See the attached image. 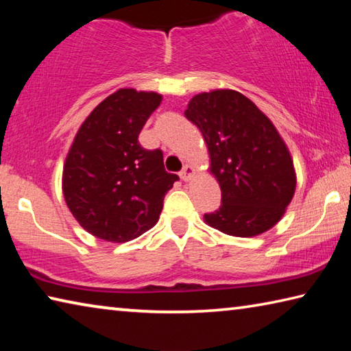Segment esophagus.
Here are the masks:
<instances>
[{
  "label": "esophagus",
  "mask_w": 351,
  "mask_h": 351,
  "mask_svg": "<svg viewBox=\"0 0 351 351\" xmlns=\"http://www.w3.org/2000/svg\"><path fill=\"white\" fill-rule=\"evenodd\" d=\"M195 175V170L193 167H190V165H184V169L180 171V176L182 181H190Z\"/></svg>",
  "instance_id": "34e87169"
}]
</instances>
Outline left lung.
Listing matches in <instances>:
<instances>
[{"mask_svg": "<svg viewBox=\"0 0 351 351\" xmlns=\"http://www.w3.org/2000/svg\"><path fill=\"white\" fill-rule=\"evenodd\" d=\"M184 114L203 133L209 170L221 187V206L206 213L204 221L245 239L280 221L294 197L295 171L268 116L234 90L197 94Z\"/></svg>", "mask_w": 351, "mask_h": 351, "instance_id": "8db88e82", "label": "left lung"}]
</instances>
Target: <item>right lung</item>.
<instances>
[{"instance_id":"right-lung-1","label":"right lung","mask_w":351,"mask_h":351,"mask_svg":"<svg viewBox=\"0 0 351 351\" xmlns=\"http://www.w3.org/2000/svg\"><path fill=\"white\" fill-rule=\"evenodd\" d=\"M158 93L122 88L102 100L77 132L63 167V195L73 217L100 240L125 243L152 229L164 197L180 180L139 133L161 104Z\"/></svg>"}]
</instances>
